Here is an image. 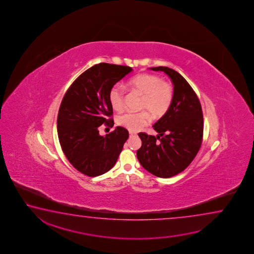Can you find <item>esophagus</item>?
Returning <instances> with one entry per match:
<instances>
[{
  "label": "esophagus",
  "instance_id": "esophagus-1",
  "mask_svg": "<svg viewBox=\"0 0 254 254\" xmlns=\"http://www.w3.org/2000/svg\"><path fill=\"white\" fill-rule=\"evenodd\" d=\"M135 135H137V133H135V132H132V131H129V137H133Z\"/></svg>",
  "mask_w": 254,
  "mask_h": 254
}]
</instances>
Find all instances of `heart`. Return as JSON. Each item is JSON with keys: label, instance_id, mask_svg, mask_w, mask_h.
Segmentation results:
<instances>
[{"label": "heart", "instance_id": "1", "mask_svg": "<svg viewBox=\"0 0 254 254\" xmlns=\"http://www.w3.org/2000/svg\"><path fill=\"white\" fill-rule=\"evenodd\" d=\"M128 85L143 95L140 106L142 110L147 111L154 118H160L167 113L174 95L173 87L170 82H164L156 74L144 73L131 78ZM125 98V87L116 83L109 91V102L114 110L120 112L124 109ZM147 112L125 113L118 116L117 124L130 131H137L149 124L150 116Z\"/></svg>", "mask_w": 254, "mask_h": 254}]
</instances>
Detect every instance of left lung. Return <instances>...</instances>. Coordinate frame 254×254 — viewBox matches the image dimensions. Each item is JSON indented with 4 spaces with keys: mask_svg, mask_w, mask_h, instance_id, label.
Wrapping results in <instances>:
<instances>
[{
    "mask_svg": "<svg viewBox=\"0 0 254 254\" xmlns=\"http://www.w3.org/2000/svg\"><path fill=\"white\" fill-rule=\"evenodd\" d=\"M163 71L172 80L173 100L167 113L153 125L158 135L138 133L142 146L137 151L139 163L159 178H171L183 172L201 147L203 133L202 107L185 78L167 66L150 68Z\"/></svg>",
    "mask_w": 254,
    "mask_h": 254,
    "instance_id": "1",
    "label": "left lung"
}]
</instances>
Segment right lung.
Listing matches in <instances>:
<instances>
[{
	"instance_id": "right-lung-1",
	"label": "right lung",
	"mask_w": 254,
	"mask_h": 254,
	"mask_svg": "<svg viewBox=\"0 0 254 254\" xmlns=\"http://www.w3.org/2000/svg\"><path fill=\"white\" fill-rule=\"evenodd\" d=\"M131 71L126 65L95 64L75 79L62 99L59 140L69 163L84 175L99 176L111 170L129 138V131L121 126L105 137L99 128L104 124L113 127L109 91Z\"/></svg>"
}]
</instances>
